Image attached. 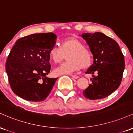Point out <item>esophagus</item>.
Here are the masks:
<instances>
[{
    "instance_id": "obj_1",
    "label": "esophagus",
    "mask_w": 133,
    "mask_h": 133,
    "mask_svg": "<svg viewBox=\"0 0 133 133\" xmlns=\"http://www.w3.org/2000/svg\"><path fill=\"white\" fill-rule=\"evenodd\" d=\"M71 77L74 79H78L79 78V76H76V75H72V76H71Z\"/></svg>"
}]
</instances>
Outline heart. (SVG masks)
<instances>
[{"mask_svg": "<svg viewBox=\"0 0 133 133\" xmlns=\"http://www.w3.org/2000/svg\"><path fill=\"white\" fill-rule=\"evenodd\" d=\"M68 54V61L55 69L56 75L71 74L81 68H87L91 64L92 56L91 51L84 47L81 41L76 37H69L61 42V47L53 46L49 52V57L54 63H60Z\"/></svg>", "mask_w": 133, "mask_h": 133, "instance_id": "b5f03b06", "label": "heart"}]
</instances>
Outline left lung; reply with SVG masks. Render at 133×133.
I'll return each mask as SVG.
<instances>
[{
  "mask_svg": "<svg viewBox=\"0 0 133 133\" xmlns=\"http://www.w3.org/2000/svg\"><path fill=\"white\" fill-rule=\"evenodd\" d=\"M81 36L89 45L94 59L86 72L92 74V83L82 93L90 100L104 98L120 86L124 70V56L118 44L103 33H84ZM94 73L97 75L94 76Z\"/></svg>",
  "mask_w": 133,
  "mask_h": 133,
  "instance_id": "1",
  "label": "left lung"
}]
</instances>
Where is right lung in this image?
Here are the masks:
<instances>
[{"mask_svg":"<svg viewBox=\"0 0 133 133\" xmlns=\"http://www.w3.org/2000/svg\"><path fill=\"white\" fill-rule=\"evenodd\" d=\"M52 32L34 34L18 39L7 57L6 72L17 96L30 101L47 98L58 78H49V52L56 44Z\"/></svg>","mask_w":133,"mask_h":133,"instance_id":"right-lung-1","label":"right lung"}]
</instances>
